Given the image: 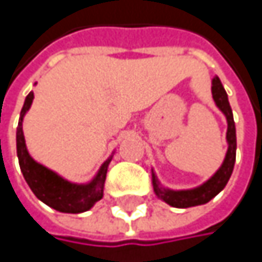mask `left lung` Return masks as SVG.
Segmentation results:
<instances>
[{
    "label": "left lung",
    "mask_w": 262,
    "mask_h": 262,
    "mask_svg": "<svg viewBox=\"0 0 262 262\" xmlns=\"http://www.w3.org/2000/svg\"><path fill=\"white\" fill-rule=\"evenodd\" d=\"M212 98L217 104V107L225 114L226 121H228V132H226V141H228V151L225 156V161L222 167L200 186L191 188V189H170L162 186L158 176L151 170V183L156 195L168 203L170 206L174 208H191V206H199L208 203L211 199H214L229 181L234 165H235V155H236V133L235 123H234V115L232 109L228 100V94L222 84L219 77L212 79Z\"/></svg>",
    "instance_id": "left-lung-1"
}]
</instances>
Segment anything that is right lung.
<instances>
[{
    "label": "right lung",
    "instance_id": "right-lung-1",
    "mask_svg": "<svg viewBox=\"0 0 262 262\" xmlns=\"http://www.w3.org/2000/svg\"><path fill=\"white\" fill-rule=\"evenodd\" d=\"M33 98H34L33 92H30L26 97V101L19 115L18 129H16V151H18L19 167H21L26 182L28 183L33 194L40 202H43L45 205H48L50 208L59 212L80 214V212L89 211L103 197L106 173H107V167H109L112 156L103 162L98 173L88 183L70 182L63 179L62 176H59L56 171L36 162L27 150L26 138L23 132L24 115L28 112L33 103Z\"/></svg>",
    "mask_w": 262,
    "mask_h": 262
}]
</instances>
